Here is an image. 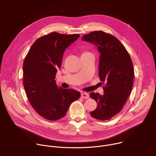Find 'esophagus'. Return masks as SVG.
<instances>
[{
    "mask_svg": "<svg viewBox=\"0 0 156 156\" xmlns=\"http://www.w3.org/2000/svg\"><path fill=\"white\" fill-rule=\"evenodd\" d=\"M81 98H83V99H87L89 98V97H90V96H89V94L86 93H83L81 94Z\"/></svg>",
    "mask_w": 156,
    "mask_h": 156,
    "instance_id": "obj_1",
    "label": "esophagus"
}]
</instances>
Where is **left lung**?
Listing matches in <instances>:
<instances>
[{
	"mask_svg": "<svg viewBox=\"0 0 156 156\" xmlns=\"http://www.w3.org/2000/svg\"><path fill=\"white\" fill-rule=\"evenodd\" d=\"M81 40L98 47L101 54L99 76L105 84L104 95L90 94L98 103L90 114L98 120H109L120 112L131 92L134 79L133 62L123 44L112 34L96 31L84 35Z\"/></svg>",
	"mask_w": 156,
	"mask_h": 156,
	"instance_id": "obj_1",
	"label": "left lung"
}]
</instances>
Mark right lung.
<instances>
[{"label": "right lung", "instance_id": "right-lung-1", "mask_svg": "<svg viewBox=\"0 0 156 156\" xmlns=\"http://www.w3.org/2000/svg\"><path fill=\"white\" fill-rule=\"evenodd\" d=\"M80 34L52 32L38 38L32 45L23 63V86L30 103L39 115L55 121L63 117L80 93L58 87L55 75L62 65L66 48Z\"/></svg>", "mask_w": 156, "mask_h": 156}]
</instances>
